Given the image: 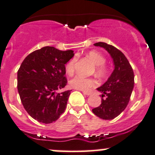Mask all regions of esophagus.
Here are the masks:
<instances>
[{
    "mask_svg": "<svg viewBox=\"0 0 155 155\" xmlns=\"http://www.w3.org/2000/svg\"><path fill=\"white\" fill-rule=\"evenodd\" d=\"M82 93H83L85 95H87V96H88V95L91 94V92H89V91H82Z\"/></svg>",
    "mask_w": 155,
    "mask_h": 155,
    "instance_id": "obj_1",
    "label": "esophagus"
}]
</instances>
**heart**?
<instances>
[{
  "label": "heart",
  "mask_w": 155,
  "mask_h": 155,
  "mask_svg": "<svg viewBox=\"0 0 155 155\" xmlns=\"http://www.w3.org/2000/svg\"><path fill=\"white\" fill-rule=\"evenodd\" d=\"M87 56L90 60L96 65V73L100 76H104L107 75L108 69L104 64L106 62V58L99 51L92 50L87 53ZM76 58H73L67 63L65 66V71L67 74L71 76L75 71V64H76ZM70 85L78 90L87 91L91 87L96 85V82L91 78H85L82 76H76L70 80Z\"/></svg>",
  "instance_id": "b5f03b06"
}]
</instances>
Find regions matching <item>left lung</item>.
<instances>
[{"mask_svg":"<svg viewBox=\"0 0 155 155\" xmlns=\"http://www.w3.org/2000/svg\"><path fill=\"white\" fill-rule=\"evenodd\" d=\"M95 46L105 48L113 60L114 70L107 82L97 91L102 93L101 104L92 109L94 115L104 120H111L119 115L129 103L134 86L133 69L124 54L112 45L99 42Z\"/></svg>","mask_w":155,"mask_h":155,"instance_id":"8db88e82","label":"left lung"}]
</instances>
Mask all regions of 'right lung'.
<instances>
[{
	"mask_svg": "<svg viewBox=\"0 0 155 155\" xmlns=\"http://www.w3.org/2000/svg\"><path fill=\"white\" fill-rule=\"evenodd\" d=\"M73 50L45 46L29 54L17 73V88L22 105L34 119L50 124L64 112L70 91L56 93L66 86L65 64Z\"/></svg>",
	"mask_w": 155,
	"mask_h": 155,
	"instance_id": "obj_1",
	"label": "right lung"
}]
</instances>
